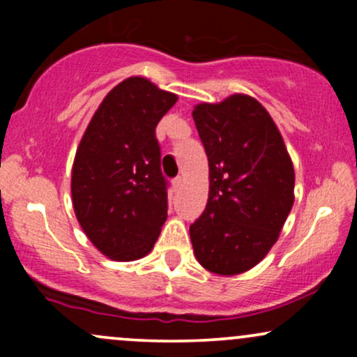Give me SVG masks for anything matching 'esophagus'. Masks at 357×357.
<instances>
[{"label": "esophagus", "mask_w": 357, "mask_h": 357, "mask_svg": "<svg viewBox=\"0 0 357 357\" xmlns=\"http://www.w3.org/2000/svg\"><path fill=\"white\" fill-rule=\"evenodd\" d=\"M173 186L176 188V190H179V188L183 186V178H181V176H176V178L173 179Z\"/></svg>", "instance_id": "34e87169"}]
</instances>
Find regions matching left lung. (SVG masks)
Returning <instances> with one entry per match:
<instances>
[{"label": "left lung", "instance_id": "8db88e82", "mask_svg": "<svg viewBox=\"0 0 357 357\" xmlns=\"http://www.w3.org/2000/svg\"><path fill=\"white\" fill-rule=\"evenodd\" d=\"M210 166V196L190 227L204 268L236 275L278 238L294 204V166L270 114L248 96L192 110Z\"/></svg>", "mask_w": 357, "mask_h": 357}]
</instances>
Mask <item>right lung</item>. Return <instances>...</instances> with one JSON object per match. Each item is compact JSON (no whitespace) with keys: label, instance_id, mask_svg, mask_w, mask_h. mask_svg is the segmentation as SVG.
<instances>
[{"label":"right lung","instance_id":"add662e5","mask_svg":"<svg viewBox=\"0 0 357 357\" xmlns=\"http://www.w3.org/2000/svg\"><path fill=\"white\" fill-rule=\"evenodd\" d=\"M178 100L130 77L102 100L82 137L72 169L73 210L104 255H147L167 218V179L155 126Z\"/></svg>","mask_w":357,"mask_h":357}]
</instances>
